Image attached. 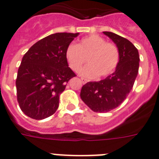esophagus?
<instances>
[{
    "label": "esophagus",
    "instance_id": "esophagus-1",
    "mask_svg": "<svg viewBox=\"0 0 159 159\" xmlns=\"http://www.w3.org/2000/svg\"><path fill=\"white\" fill-rule=\"evenodd\" d=\"M81 80H82V82H83V84H84V83H87V80L84 79V78H81Z\"/></svg>",
    "mask_w": 159,
    "mask_h": 159
}]
</instances>
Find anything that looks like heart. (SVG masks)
I'll use <instances>...</instances> for the list:
<instances>
[{
    "instance_id": "obj_1",
    "label": "heart",
    "mask_w": 159,
    "mask_h": 159,
    "mask_svg": "<svg viewBox=\"0 0 159 159\" xmlns=\"http://www.w3.org/2000/svg\"><path fill=\"white\" fill-rule=\"evenodd\" d=\"M66 59L71 70L78 72L84 64L89 63L81 74L88 78L98 75L108 76L114 72L120 61V50L116 43L106 42L99 35L92 34L82 39L77 45L70 44L66 50Z\"/></svg>"
}]
</instances>
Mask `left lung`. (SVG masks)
<instances>
[{
    "instance_id": "left-lung-1",
    "label": "left lung",
    "mask_w": 159,
    "mask_h": 159,
    "mask_svg": "<svg viewBox=\"0 0 159 159\" xmlns=\"http://www.w3.org/2000/svg\"><path fill=\"white\" fill-rule=\"evenodd\" d=\"M103 34L119 48V64L105 79L83 85L80 94L83 102L97 113L109 112L123 103L132 89L139 69V54L133 43L111 32Z\"/></svg>"
}]
</instances>
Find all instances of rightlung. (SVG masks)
Wrapping results in <instances>:
<instances>
[{
    "label": "right lung",
    "mask_w": 159,
    "mask_h": 159,
    "mask_svg": "<svg viewBox=\"0 0 159 159\" xmlns=\"http://www.w3.org/2000/svg\"><path fill=\"white\" fill-rule=\"evenodd\" d=\"M78 33H56L35 43L23 56L16 87L20 109L26 116L43 120L54 115L60 95L76 76L68 66L66 50Z\"/></svg>",
    "instance_id": "add662e5"
}]
</instances>
